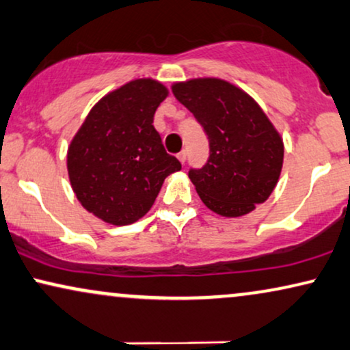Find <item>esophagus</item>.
I'll return each instance as SVG.
<instances>
[{"label":"esophagus","instance_id":"obj_1","mask_svg":"<svg viewBox=\"0 0 350 350\" xmlns=\"http://www.w3.org/2000/svg\"><path fill=\"white\" fill-rule=\"evenodd\" d=\"M176 157H178V161L181 162V164H185V162H186V151L178 152V154H176Z\"/></svg>","mask_w":350,"mask_h":350}]
</instances>
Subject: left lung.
Instances as JSON below:
<instances>
[{
  "label": "left lung",
  "instance_id": "left-lung-1",
  "mask_svg": "<svg viewBox=\"0 0 350 350\" xmlns=\"http://www.w3.org/2000/svg\"><path fill=\"white\" fill-rule=\"evenodd\" d=\"M172 92L208 138L207 164L189 170L201 201L226 219L251 214L278 183L284 157L280 131L251 94L226 80L175 81Z\"/></svg>",
  "mask_w": 350,
  "mask_h": 350
}]
</instances>
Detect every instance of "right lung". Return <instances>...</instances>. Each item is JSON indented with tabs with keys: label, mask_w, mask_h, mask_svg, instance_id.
<instances>
[{
	"label": "right lung",
	"mask_w": 350,
	"mask_h": 350,
	"mask_svg": "<svg viewBox=\"0 0 350 350\" xmlns=\"http://www.w3.org/2000/svg\"><path fill=\"white\" fill-rule=\"evenodd\" d=\"M169 88L135 79L92 107L67 148L72 191L90 214L124 226L144 217L164 180L181 169L154 129V112Z\"/></svg>",
	"instance_id": "1"
}]
</instances>
